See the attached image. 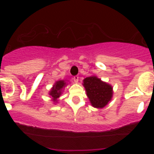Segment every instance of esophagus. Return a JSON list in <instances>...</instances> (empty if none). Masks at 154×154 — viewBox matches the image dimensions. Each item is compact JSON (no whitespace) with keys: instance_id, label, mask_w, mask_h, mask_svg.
<instances>
[{"instance_id":"esophagus-1","label":"esophagus","mask_w":154,"mask_h":154,"mask_svg":"<svg viewBox=\"0 0 154 154\" xmlns=\"http://www.w3.org/2000/svg\"><path fill=\"white\" fill-rule=\"evenodd\" d=\"M73 80H74V83H78L79 77H78V76H74V77H73Z\"/></svg>"}]
</instances>
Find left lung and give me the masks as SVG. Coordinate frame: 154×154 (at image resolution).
Here are the masks:
<instances>
[{"instance_id": "left-lung-1", "label": "left lung", "mask_w": 154, "mask_h": 154, "mask_svg": "<svg viewBox=\"0 0 154 154\" xmlns=\"http://www.w3.org/2000/svg\"><path fill=\"white\" fill-rule=\"evenodd\" d=\"M83 86L91 105L95 108H103L111 100L112 88L102 82L97 77H88L83 80Z\"/></svg>"}]
</instances>
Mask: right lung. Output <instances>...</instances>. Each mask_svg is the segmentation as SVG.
Segmentation results:
<instances>
[{"label": "right lung", "instance_id": "1", "mask_svg": "<svg viewBox=\"0 0 154 154\" xmlns=\"http://www.w3.org/2000/svg\"><path fill=\"white\" fill-rule=\"evenodd\" d=\"M66 86V83L64 80H60V81L57 82L56 84L54 86V88L51 89V92H50V95L54 98V101L57 100V99L61 94V89Z\"/></svg>", "mask_w": 154, "mask_h": 154}]
</instances>
